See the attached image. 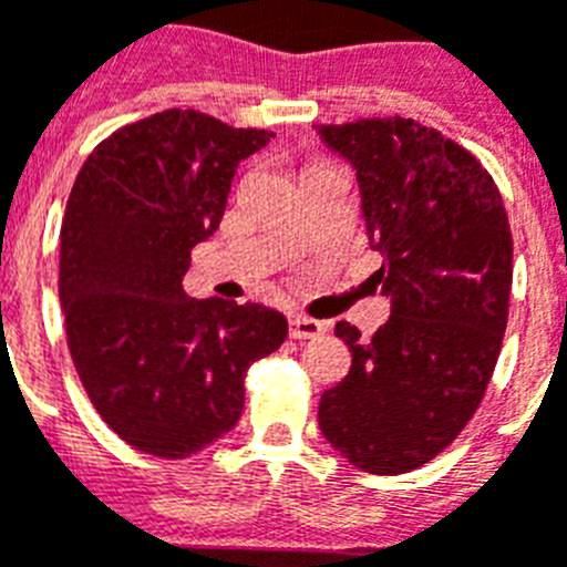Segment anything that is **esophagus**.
<instances>
[{"mask_svg": "<svg viewBox=\"0 0 567 567\" xmlns=\"http://www.w3.org/2000/svg\"><path fill=\"white\" fill-rule=\"evenodd\" d=\"M323 332H327V327H323L320 320L307 318V315H292V318H289V338L309 340L320 338Z\"/></svg>", "mask_w": 567, "mask_h": 567, "instance_id": "obj_1", "label": "esophagus"}]
</instances>
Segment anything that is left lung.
Masks as SVG:
<instances>
[{
  "label": "left lung",
  "instance_id": "obj_1",
  "mask_svg": "<svg viewBox=\"0 0 567 567\" xmlns=\"http://www.w3.org/2000/svg\"><path fill=\"white\" fill-rule=\"evenodd\" d=\"M352 164L392 315L369 340L340 320L352 369L323 392L320 432L369 474L437 457L477 412L508 323V215L488 169L414 118L320 124Z\"/></svg>",
  "mask_w": 567,
  "mask_h": 567
}]
</instances>
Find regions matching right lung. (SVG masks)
Listing matches in <instances>:
<instances>
[{"label": "right lung", "mask_w": 567, "mask_h": 567, "mask_svg": "<svg viewBox=\"0 0 567 567\" xmlns=\"http://www.w3.org/2000/svg\"><path fill=\"white\" fill-rule=\"evenodd\" d=\"M272 135L164 110L107 135L70 189V354L104 423L138 452L184 460L233 432L247 369L287 340V318L264 303L184 292L189 249L218 229L235 169Z\"/></svg>", "instance_id": "right-lung-1"}]
</instances>
